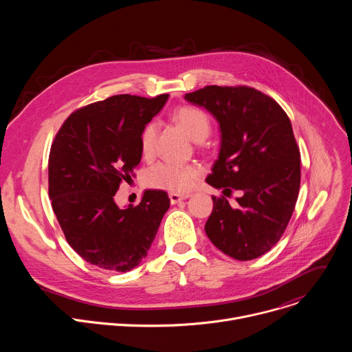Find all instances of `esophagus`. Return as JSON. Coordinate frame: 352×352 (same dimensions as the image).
<instances>
[{"instance_id":"esophagus-1","label":"esophagus","mask_w":352,"mask_h":352,"mask_svg":"<svg viewBox=\"0 0 352 352\" xmlns=\"http://www.w3.org/2000/svg\"><path fill=\"white\" fill-rule=\"evenodd\" d=\"M185 199H188V195L181 196L178 193H170V202H171V205H177V204L182 202V200H185Z\"/></svg>"}]
</instances>
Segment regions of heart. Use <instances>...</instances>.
I'll return each instance as SVG.
<instances>
[{"mask_svg":"<svg viewBox=\"0 0 352 352\" xmlns=\"http://www.w3.org/2000/svg\"><path fill=\"white\" fill-rule=\"evenodd\" d=\"M174 120L185 129L195 142L205 140L210 133V120L205 111L195 107H182L174 113ZM157 125L150 122L140 135V147L144 155L153 150ZM200 175L199 167L193 164H181L173 162H162L150 167L146 173L148 186L170 190L174 193H185L190 190Z\"/></svg>","mask_w":352,"mask_h":352,"instance_id":"b5f03b06","label":"heart"}]
</instances>
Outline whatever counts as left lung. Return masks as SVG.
Returning <instances> with one entry per match:
<instances>
[{"label": "left lung", "instance_id": "obj_1", "mask_svg": "<svg viewBox=\"0 0 352 352\" xmlns=\"http://www.w3.org/2000/svg\"><path fill=\"white\" fill-rule=\"evenodd\" d=\"M185 100L206 109L220 126L219 159L206 182L242 192L232 208L213 196L209 239L236 261L256 259L278 242L300 184V155L291 121L277 102L246 86H206Z\"/></svg>", "mask_w": 352, "mask_h": 352}]
</instances>
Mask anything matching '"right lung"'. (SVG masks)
Wrapping results in <instances>:
<instances>
[{"mask_svg": "<svg viewBox=\"0 0 352 352\" xmlns=\"http://www.w3.org/2000/svg\"><path fill=\"white\" fill-rule=\"evenodd\" d=\"M168 94H118L72 113L48 157V195L68 243L86 262L129 272L146 256L170 208L164 190L143 192L138 206L120 208V184L140 163V135Z\"/></svg>", "mask_w": 352, "mask_h": 352, "instance_id": "obj_1", "label": "right lung"}]
</instances>
